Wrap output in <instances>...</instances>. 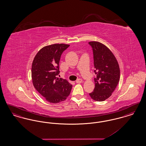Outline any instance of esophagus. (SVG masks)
I'll use <instances>...</instances> for the list:
<instances>
[{"label": "esophagus", "mask_w": 146, "mask_h": 146, "mask_svg": "<svg viewBox=\"0 0 146 146\" xmlns=\"http://www.w3.org/2000/svg\"><path fill=\"white\" fill-rule=\"evenodd\" d=\"M82 82V79H77L76 80V83H81Z\"/></svg>", "instance_id": "esophagus-1"}]
</instances>
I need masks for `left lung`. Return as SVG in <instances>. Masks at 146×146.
<instances>
[{
	"instance_id": "1",
	"label": "left lung",
	"mask_w": 146,
	"mask_h": 146,
	"mask_svg": "<svg viewBox=\"0 0 146 146\" xmlns=\"http://www.w3.org/2000/svg\"><path fill=\"white\" fill-rule=\"evenodd\" d=\"M94 57L95 87L89 94L92 99L104 101L110 97L120 79V69L117 60L111 50L104 45L91 42Z\"/></svg>"
}]
</instances>
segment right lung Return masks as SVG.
I'll return each mask as SVG.
<instances>
[{
	"mask_svg": "<svg viewBox=\"0 0 146 146\" xmlns=\"http://www.w3.org/2000/svg\"><path fill=\"white\" fill-rule=\"evenodd\" d=\"M70 45L55 44L40 49L32 66V78L35 89L50 103L64 101L69 96L72 85L58 79L59 62L63 52Z\"/></svg>",
	"mask_w": 146,
	"mask_h": 146,
	"instance_id": "1",
	"label": "right lung"
}]
</instances>
